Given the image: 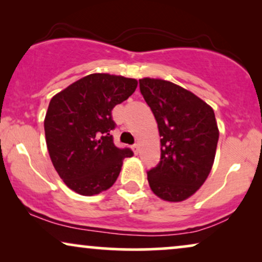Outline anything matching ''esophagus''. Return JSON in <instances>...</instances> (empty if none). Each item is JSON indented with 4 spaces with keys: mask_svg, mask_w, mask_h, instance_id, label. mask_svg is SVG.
<instances>
[{
    "mask_svg": "<svg viewBox=\"0 0 262 262\" xmlns=\"http://www.w3.org/2000/svg\"><path fill=\"white\" fill-rule=\"evenodd\" d=\"M132 150H134L135 154H137L138 150H139V145L138 144H134V145H132Z\"/></svg>",
    "mask_w": 262,
    "mask_h": 262,
    "instance_id": "1",
    "label": "esophagus"
}]
</instances>
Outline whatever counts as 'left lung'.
I'll use <instances>...</instances> for the list:
<instances>
[{
  "label": "left lung",
  "instance_id": "left-lung-1",
  "mask_svg": "<svg viewBox=\"0 0 262 262\" xmlns=\"http://www.w3.org/2000/svg\"><path fill=\"white\" fill-rule=\"evenodd\" d=\"M161 137V161L148 171L151 191L166 202L188 199L212 169L220 130L212 107L192 92L161 78L139 80Z\"/></svg>",
  "mask_w": 262,
  "mask_h": 262
}]
</instances>
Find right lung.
I'll return each mask as SVG.
<instances>
[{"label": "right lung", "instance_id": "add662e5", "mask_svg": "<svg viewBox=\"0 0 262 262\" xmlns=\"http://www.w3.org/2000/svg\"><path fill=\"white\" fill-rule=\"evenodd\" d=\"M136 78L91 74L53 96L44 119L50 159L59 178L81 195L99 194L119 177L130 149L114 145V106L134 94Z\"/></svg>", "mask_w": 262, "mask_h": 262}]
</instances>
